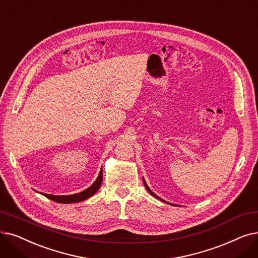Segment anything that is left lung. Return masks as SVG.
Masks as SVG:
<instances>
[{
	"label": "left lung",
	"instance_id": "left-lung-1",
	"mask_svg": "<svg viewBox=\"0 0 258 258\" xmlns=\"http://www.w3.org/2000/svg\"><path fill=\"white\" fill-rule=\"evenodd\" d=\"M144 185H145V187H147V189H148V191H149V192H150V194H151V195H153V196H155V197H156V198H159V197H158V196H157V195H155V194H154V193H153V192H152V191H151V189H150V187H149V186H148V185H147V183H145V182H144ZM159 199H160V198H159ZM160 200H161V199H160Z\"/></svg>",
	"mask_w": 258,
	"mask_h": 258
}]
</instances>
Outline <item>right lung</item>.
Returning <instances> with one entry per match:
<instances>
[{
  "label": "right lung",
  "mask_w": 258,
  "mask_h": 258,
  "mask_svg": "<svg viewBox=\"0 0 258 258\" xmlns=\"http://www.w3.org/2000/svg\"><path fill=\"white\" fill-rule=\"evenodd\" d=\"M102 179H103V174H102V169H101V171H100V174L97 178V180L83 192L74 194V195H65V196H55V195H50V194H43V195L58 204L79 203V201H83L91 196H93L98 191L100 185H101V183H102Z\"/></svg>",
  "instance_id": "1"
}]
</instances>
